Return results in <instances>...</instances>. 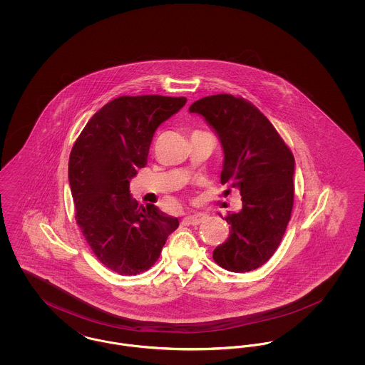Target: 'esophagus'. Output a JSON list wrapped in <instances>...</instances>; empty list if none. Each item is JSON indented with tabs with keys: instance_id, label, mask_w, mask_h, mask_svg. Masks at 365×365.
<instances>
[{
	"instance_id": "esophagus-1",
	"label": "esophagus",
	"mask_w": 365,
	"mask_h": 365,
	"mask_svg": "<svg viewBox=\"0 0 365 365\" xmlns=\"http://www.w3.org/2000/svg\"><path fill=\"white\" fill-rule=\"evenodd\" d=\"M205 217H207V215H204V213H190V215H186V216H185V222H186L187 225L197 226V225H200Z\"/></svg>"
}]
</instances>
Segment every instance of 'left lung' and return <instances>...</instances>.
<instances>
[{
	"label": "left lung",
	"instance_id": "obj_1",
	"mask_svg": "<svg viewBox=\"0 0 365 365\" xmlns=\"http://www.w3.org/2000/svg\"><path fill=\"white\" fill-rule=\"evenodd\" d=\"M219 137L225 160L222 185L240 191L242 209L228 213L230 237L213 260L231 272H249L272 257L292 216L294 156L255 105L217 94L191 104Z\"/></svg>",
	"mask_w": 365,
	"mask_h": 365
}]
</instances>
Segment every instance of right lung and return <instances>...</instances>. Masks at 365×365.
<instances>
[{"label":"right lung","mask_w":365,"mask_h":365,"mask_svg":"<svg viewBox=\"0 0 365 365\" xmlns=\"http://www.w3.org/2000/svg\"><path fill=\"white\" fill-rule=\"evenodd\" d=\"M185 97L123 96L87 122L71 150L68 179L75 219L96 257L120 275L148 271L179 220L130 194V180L148 163L157 127Z\"/></svg>","instance_id":"add662e5"}]
</instances>
